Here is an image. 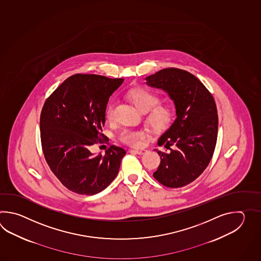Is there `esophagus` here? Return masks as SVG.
<instances>
[{"label": "esophagus", "instance_id": "obj_1", "mask_svg": "<svg viewBox=\"0 0 261 261\" xmlns=\"http://www.w3.org/2000/svg\"><path fill=\"white\" fill-rule=\"evenodd\" d=\"M147 150L145 149H132L130 152L134 153V154H137V155H143L144 153H146Z\"/></svg>", "mask_w": 261, "mask_h": 261}]
</instances>
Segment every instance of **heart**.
Here are the masks:
<instances>
[{
	"mask_svg": "<svg viewBox=\"0 0 261 261\" xmlns=\"http://www.w3.org/2000/svg\"><path fill=\"white\" fill-rule=\"evenodd\" d=\"M126 97L139 111L146 113L145 122L154 133H162L170 126L173 116L172 107L166 103H161V98L159 95L149 89L136 88L128 90ZM114 110L115 103L109 102L106 110L107 120H113ZM145 135L146 133L143 129H127L120 133V140L128 145L137 146L141 144V141L145 137Z\"/></svg>",
	"mask_w": 261,
	"mask_h": 261,
	"instance_id": "heart-1",
	"label": "heart"
}]
</instances>
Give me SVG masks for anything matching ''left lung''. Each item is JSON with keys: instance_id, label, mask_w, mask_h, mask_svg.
I'll use <instances>...</instances> for the list:
<instances>
[{"instance_id": "left-lung-1", "label": "left lung", "mask_w": 261, "mask_h": 261, "mask_svg": "<svg viewBox=\"0 0 261 261\" xmlns=\"http://www.w3.org/2000/svg\"><path fill=\"white\" fill-rule=\"evenodd\" d=\"M145 80L168 93L176 112L174 122L158 141L170 151L155 149L161 161L153 176L167 188H182L199 177L211 161L218 129L216 102L198 78L181 69H163Z\"/></svg>"}]
</instances>
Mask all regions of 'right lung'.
<instances>
[{"label": "right lung", "instance_id": "add662e5", "mask_svg": "<svg viewBox=\"0 0 261 261\" xmlns=\"http://www.w3.org/2000/svg\"><path fill=\"white\" fill-rule=\"evenodd\" d=\"M123 78L73 74L44 102L40 117L41 143L50 170L61 184L77 194L94 195L116 178L126 151L111 145L106 155L91 146L101 143L109 98Z\"/></svg>", "mask_w": 261, "mask_h": 261}]
</instances>
